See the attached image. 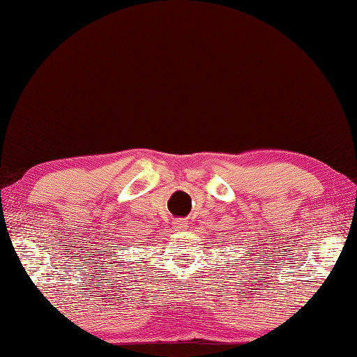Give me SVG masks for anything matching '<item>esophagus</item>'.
<instances>
[{
    "mask_svg": "<svg viewBox=\"0 0 357 357\" xmlns=\"http://www.w3.org/2000/svg\"><path fill=\"white\" fill-rule=\"evenodd\" d=\"M188 222L185 220H176V230H184L187 229Z\"/></svg>",
    "mask_w": 357,
    "mask_h": 357,
    "instance_id": "34e87169",
    "label": "esophagus"
}]
</instances>
